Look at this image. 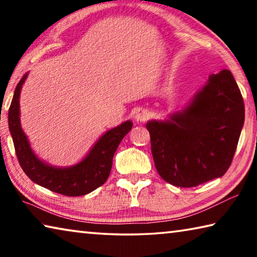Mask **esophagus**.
<instances>
[{"instance_id": "34e87169", "label": "esophagus", "mask_w": 257, "mask_h": 257, "mask_svg": "<svg viewBox=\"0 0 257 257\" xmlns=\"http://www.w3.org/2000/svg\"><path fill=\"white\" fill-rule=\"evenodd\" d=\"M149 116L150 112L145 110V108H139V110H137L136 113H135V120H136L137 122H143V121L149 119Z\"/></svg>"}]
</instances>
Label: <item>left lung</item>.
Returning a JSON list of instances; mask_svg holds the SVG:
<instances>
[{"label": "left lung", "mask_w": 257, "mask_h": 257, "mask_svg": "<svg viewBox=\"0 0 257 257\" xmlns=\"http://www.w3.org/2000/svg\"><path fill=\"white\" fill-rule=\"evenodd\" d=\"M245 120V105L227 69L208 77L189 105L170 120L146 123L159 175L178 187L222 177L232 162Z\"/></svg>", "instance_id": "8db88e82"}]
</instances>
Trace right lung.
I'll use <instances>...</instances> for the list:
<instances>
[{
	"mask_svg": "<svg viewBox=\"0 0 257 257\" xmlns=\"http://www.w3.org/2000/svg\"><path fill=\"white\" fill-rule=\"evenodd\" d=\"M24 75L16 87L9 108V129L19 164L30 180L44 188L66 196H82L98 188L107 180L112 160L122 138L133 128L132 121H124L108 130L95 143L93 149L79 163L69 168H56L43 162L30 149L29 142L20 124V90L27 78Z\"/></svg>",
	"mask_w": 257,
	"mask_h": 257,
	"instance_id": "1",
	"label": "right lung"
}]
</instances>
